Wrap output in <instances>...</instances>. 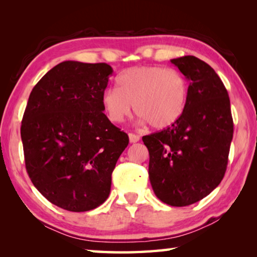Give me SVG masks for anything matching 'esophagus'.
Here are the masks:
<instances>
[{"instance_id": "obj_1", "label": "esophagus", "mask_w": 257, "mask_h": 257, "mask_svg": "<svg viewBox=\"0 0 257 257\" xmlns=\"http://www.w3.org/2000/svg\"><path fill=\"white\" fill-rule=\"evenodd\" d=\"M129 142L130 143H137L138 141H139V136L138 135H135V134H133V133H130L129 135Z\"/></svg>"}]
</instances>
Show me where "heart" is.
<instances>
[{
  "label": "heart",
  "instance_id": "1",
  "mask_svg": "<svg viewBox=\"0 0 257 257\" xmlns=\"http://www.w3.org/2000/svg\"><path fill=\"white\" fill-rule=\"evenodd\" d=\"M186 77L176 69L155 66L134 67L120 73L116 88L102 94V106L108 120L120 123L134 111L142 123L164 129L177 122L188 101Z\"/></svg>",
  "mask_w": 257,
  "mask_h": 257
}]
</instances>
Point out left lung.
Returning <instances> with one entry per match:
<instances>
[{
  "label": "left lung",
  "mask_w": 257,
  "mask_h": 257,
  "mask_svg": "<svg viewBox=\"0 0 257 257\" xmlns=\"http://www.w3.org/2000/svg\"><path fill=\"white\" fill-rule=\"evenodd\" d=\"M171 62L189 81L186 108L177 122L143 142L156 197L168 205L187 206L206 197L223 179L233 121L227 89L207 63L193 55Z\"/></svg>",
  "instance_id": "1"
}]
</instances>
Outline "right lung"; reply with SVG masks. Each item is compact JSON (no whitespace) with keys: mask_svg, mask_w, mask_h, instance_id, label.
Masks as SVG:
<instances>
[{"mask_svg":"<svg viewBox=\"0 0 257 257\" xmlns=\"http://www.w3.org/2000/svg\"><path fill=\"white\" fill-rule=\"evenodd\" d=\"M113 72L106 63L64 61L29 95L21 122L26 170L37 190L63 210L85 212L106 201L128 135L103 113Z\"/></svg>","mask_w":257,"mask_h":257,"instance_id":"1","label":"right lung"}]
</instances>
